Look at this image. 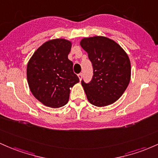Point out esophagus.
<instances>
[{
    "label": "esophagus",
    "instance_id": "obj_1",
    "mask_svg": "<svg viewBox=\"0 0 158 158\" xmlns=\"http://www.w3.org/2000/svg\"><path fill=\"white\" fill-rule=\"evenodd\" d=\"M82 77H83V74H82V73H80V74H78V77H79L80 81H81V79H82Z\"/></svg>",
    "mask_w": 158,
    "mask_h": 158
}]
</instances>
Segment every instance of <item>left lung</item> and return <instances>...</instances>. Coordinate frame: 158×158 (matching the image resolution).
<instances>
[{"mask_svg":"<svg viewBox=\"0 0 158 158\" xmlns=\"http://www.w3.org/2000/svg\"><path fill=\"white\" fill-rule=\"evenodd\" d=\"M81 46L93 68L91 81L81 84L88 101L97 107L110 105L125 91L131 80V62L122 48L104 36L84 38Z\"/></svg>","mask_w":158,"mask_h":158,"instance_id":"obj_1","label":"left lung"}]
</instances>
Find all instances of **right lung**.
I'll return each mask as SVG.
<instances>
[{
    "label": "right lung",
    "mask_w": 158,
    "mask_h": 158,
    "mask_svg": "<svg viewBox=\"0 0 158 158\" xmlns=\"http://www.w3.org/2000/svg\"><path fill=\"white\" fill-rule=\"evenodd\" d=\"M72 42L56 39L45 42L31 56L27 78L33 96L47 107H61L69 102L70 88L79 82L68 59Z\"/></svg>",
    "instance_id": "1"
}]
</instances>
